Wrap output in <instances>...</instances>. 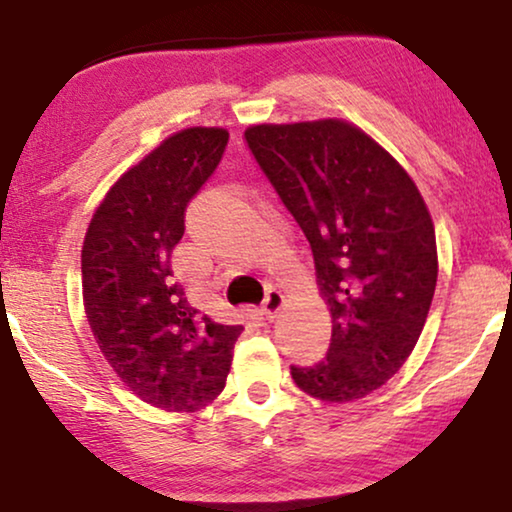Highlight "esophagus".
Returning <instances> with one entry per match:
<instances>
[{
  "label": "esophagus",
  "instance_id": "obj_1",
  "mask_svg": "<svg viewBox=\"0 0 512 512\" xmlns=\"http://www.w3.org/2000/svg\"><path fill=\"white\" fill-rule=\"evenodd\" d=\"M283 292L281 290H276V288H271L269 292H267V297H264V302H262V311H264V316L267 318H274L278 311H281V306H283Z\"/></svg>",
  "mask_w": 512,
  "mask_h": 512
}]
</instances>
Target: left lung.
I'll list each match as a JSON object with an SVG mask.
<instances>
[{
	"mask_svg": "<svg viewBox=\"0 0 512 512\" xmlns=\"http://www.w3.org/2000/svg\"><path fill=\"white\" fill-rule=\"evenodd\" d=\"M245 142L311 243L332 316L325 358L292 365V379L325 403L365 398L410 358L431 309L426 203L405 168L342 119L250 126Z\"/></svg>",
	"mask_w": 512,
	"mask_h": 512,
	"instance_id": "8db88e82",
	"label": "left lung"
}]
</instances>
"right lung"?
<instances>
[{
	"label": "right lung",
	"mask_w": 512,
	"mask_h": 512,
	"mask_svg": "<svg viewBox=\"0 0 512 512\" xmlns=\"http://www.w3.org/2000/svg\"><path fill=\"white\" fill-rule=\"evenodd\" d=\"M229 133L185 128L114 182L81 248L84 309L102 356L145 403L196 412L222 393L241 325L189 302L170 269L189 201L220 166Z\"/></svg>",
	"instance_id": "1"
}]
</instances>
